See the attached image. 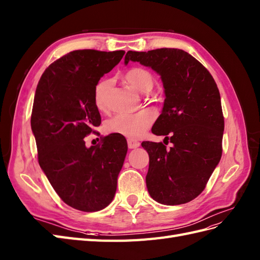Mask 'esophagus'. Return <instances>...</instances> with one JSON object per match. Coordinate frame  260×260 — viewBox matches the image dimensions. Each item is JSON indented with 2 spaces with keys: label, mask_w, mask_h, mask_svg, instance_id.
I'll return each instance as SVG.
<instances>
[{
  "label": "esophagus",
  "mask_w": 260,
  "mask_h": 260,
  "mask_svg": "<svg viewBox=\"0 0 260 260\" xmlns=\"http://www.w3.org/2000/svg\"><path fill=\"white\" fill-rule=\"evenodd\" d=\"M128 147L129 149H136L140 147V142H138L137 140H134V139H128Z\"/></svg>",
  "instance_id": "obj_1"
}]
</instances>
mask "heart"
<instances>
[{
  "label": "heart",
  "mask_w": 260,
  "mask_h": 260,
  "mask_svg": "<svg viewBox=\"0 0 260 260\" xmlns=\"http://www.w3.org/2000/svg\"><path fill=\"white\" fill-rule=\"evenodd\" d=\"M128 84L140 92H148L153 87V77L144 68H132L125 74ZM110 80H101L94 87L93 100L98 109L106 106V94L109 89ZM154 113L150 110L138 112L118 113L106 123V129L110 134H116L130 139L140 138L154 121Z\"/></svg>",
  "instance_id": "obj_1"
}]
</instances>
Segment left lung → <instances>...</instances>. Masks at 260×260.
Segmentation results:
<instances>
[{
  "mask_svg": "<svg viewBox=\"0 0 260 260\" xmlns=\"http://www.w3.org/2000/svg\"><path fill=\"white\" fill-rule=\"evenodd\" d=\"M129 61L160 75L166 99L152 134L173 144L167 149L162 142H142L150 159L148 192L164 205L187 203L203 192L221 156L224 117L216 82L198 59L178 48L129 50L124 64Z\"/></svg>",
  "mask_w": 260,
  "mask_h": 260,
  "instance_id": "1",
  "label": "left lung"
}]
</instances>
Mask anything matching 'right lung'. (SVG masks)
<instances>
[{"label":"right lung","instance_id":"right-lung-1","mask_svg":"<svg viewBox=\"0 0 260 260\" xmlns=\"http://www.w3.org/2000/svg\"><path fill=\"white\" fill-rule=\"evenodd\" d=\"M124 50H74L50 64L37 85L30 126L40 167L69 206L97 212L108 206L128 151L120 136L87 148L85 137L101 123L93 91Z\"/></svg>","mask_w":260,"mask_h":260}]
</instances>
